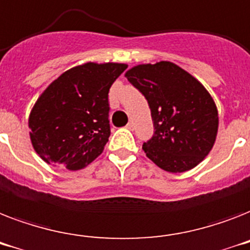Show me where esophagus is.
I'll return each mask as SVG.
<instances>
[{"label":"esophagus","mask_w":250,"mask_h":250,"mask_svg":"<svg viewBox=\"0 0 250 250\" xmlns=\"http://www.w3.org/2000/svg\"><path fill=\"white\" fill-rule=\"evenodd\" d=\"M126 127H127V129H129V130H134V129H135V124L133 123V121H129V123H127V125H126Z\"/></svg>","instance_id":"obj_1"}]
</instances>
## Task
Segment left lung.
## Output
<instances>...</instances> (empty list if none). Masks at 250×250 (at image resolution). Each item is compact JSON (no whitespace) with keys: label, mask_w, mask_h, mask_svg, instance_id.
Returning <instances> with one entry per match:
<instances>
[{"label":"left lung","mask_w":250,"mask_h":250,"mask_svg":"<svg viewBox=\"0 0 250 250\" xmlns=\"http://www.w3.org/2000/svg\"><path fill=\"white\" fill-rule=\"evenodd\" d=\"M148 102L155 133L146 156L169 173L191 170L205 159L218 133V109L204 85L171 62L138 64L125 73Z\"/></svg>","instance_id":"1"}]
</instances>
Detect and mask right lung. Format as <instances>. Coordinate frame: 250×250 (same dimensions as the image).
<instances>
[{"label":"right lung","mask_w":250,"mask_h":250,"mask_svg":"<svg viewBox=\"0 0 250 250\" xmlns=\"http://www.w3.org/2000/svg\"><path fill=\"white\" fill-rule=\"evenodd\" d=\"M126 68L89 62L46 87L28 119L32 146L45 163L80 170L103 152L111 134L109 87Z\"/></svg>","instance_id":"obj_1"}]
</instances>
